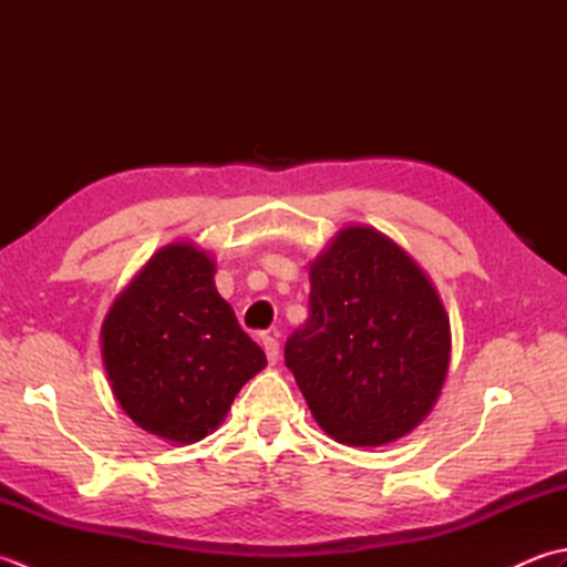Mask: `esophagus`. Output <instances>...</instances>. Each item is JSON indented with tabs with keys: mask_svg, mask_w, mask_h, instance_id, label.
Returning <instances> with one entry per match:
<instances>
[{
	"mask_svg": "<svg viewBox=\"0 0 567 567\" xmlns=\"http://www.w3.org/2000/svg\"><path fill=\"white\" fill-rule=\"evenodd\" d=\"M262 351H265V355H268V363L275 365L277 358H280V343H277L275 333H265L262 336Z\"/></svg>",
	"mask_w": 567,
	"mask_h": 567,
	"instance_id": "34e87169",
	"label": "esophagus"
}]
</instances>
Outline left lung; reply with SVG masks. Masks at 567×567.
Returning <instances> with one entry per match:
<instances>
[{"instance_id":"obj_1","label":"left lung","mask_w":567,"mask_h":567,"mask_svg":"<svg viewBox=\"0 0 567 567\" xmlns=\"http://www.w3.org/2000/svg\"><path fill=\"white\" fill-rule=\"evenodd\" d=\"M309 280V319L287 339L285 365L311 414L346 445L404 436L439 400L451 358L429 277L375 228L348 226Z\"/></svg>"}]
</instances>
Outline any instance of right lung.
<instances>
[{
  "label": "right lung",
  "instance_id": "add662e5",
  "mask_svg": "<svg viewBox=\"0 0 567 567\" xmlns=\"http://www.w3.org/2000/svg\"><path fill=\"white\" fill-rule=\"evenodd\" d=\"M102 355L124 412L155 436L195 443L221 424L265 353L219 297L207 252L173 244L116 297Z\"/></svg>",
  "mask_w": 567,
  "mask_h": 567
}]
</instances>
